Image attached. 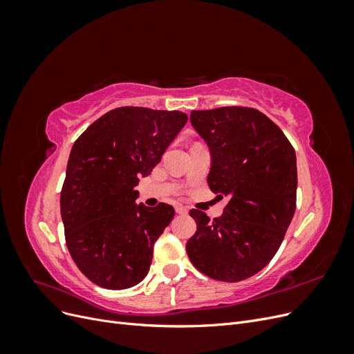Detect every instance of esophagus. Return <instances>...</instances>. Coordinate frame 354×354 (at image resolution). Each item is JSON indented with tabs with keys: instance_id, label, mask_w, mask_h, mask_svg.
<instances>
[{
	"instance_id": "obj_1",
	"label": "esophagus",
	"mask_w": 354,
	"mask_h": 354,
	"mask_svg": "<svg viewBox=\"0 0 354 354\" xmlns=\"http://www.w3.org/2000/svg\"><path fill=\"white\" fill-rule=\"evenodd\" d=\"M176 211H177V214H187L189 212V209L183 205H176Z\"/></svg>"
}]
</instances>
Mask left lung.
<instances>
[{"mask_svg": "<svg viewBox=\"0 0 354 354\" xmlns=\"http://www.w3.org/2000/svg\"><path fill=\"white\" fill-rule=\"evenodd\" d=\"M190 122L211 155L208 186L229 203L209 221L192 209L190 261L212 279L238 282L259 273L279 250L295 212L297 156L282 130L251 108L194 111Z\"/></svg>", "mask_w": 354, "mask_h": 354, "instance_id": "obj_1", "label": "left lung"}]
</instances>
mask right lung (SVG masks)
<instances>
[{
	"mask_svg": "<svg viewBox=\"0 0 354 354\" xmlns=\"http://www.w3.org/2000/svg\"><path fill=\"white\" fill-rule=\"evenodd\" d=\"M186 122L178 111L124 106L100 116L73 143L60 212L72 259L95 285L127 289L146 277L174 208L136 203V186Z\"/></svg>",
	"mask_w": 354,
	"mask_h": 354,
	"instance_id": "right-lung-1",
	"label": "right lung"
}]
</instances>
